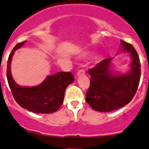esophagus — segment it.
<instances>
[{
	"instance_id": "34e87169",
	"label": "esophagus",
	"mask_w": 149,
	"mask_h": 149,
	"mask_svg": "<svg viewBox=\"0 0 149 149\" xmlns=\"http://www.w3.org/2000/svg\"><path fill=\"white\" fill-rule=\"evenodd\" d=\"M85 73V71L84 70H83V69H81V70H79V71L77 72V76H81V75H84Z\"/></svg>"
}]
</instances>
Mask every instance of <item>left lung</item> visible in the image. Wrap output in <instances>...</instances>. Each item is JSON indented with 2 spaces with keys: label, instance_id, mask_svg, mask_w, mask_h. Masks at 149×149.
<instances>
[{
  "label": "left lung",
  "instance_id": "obj_1",
  "mask_svg": "<svg viewBox=\"0 0 149 149\" xmlns=\"http://www.w3.org/2000/svg\"><path fill=\"white\" fill-rule=\"evenodd\" d=\"M122 51L130 53L132 58L130 70L118 74L111 70L112 57L102 60L88 70L90 86L86 93V101L94 110L111 112L129 103L135 96L141 79V64L132 45L121 41Z\"/></svg>",
  "mask_w": 149,
  "mask_h": 149
}]
</instances>
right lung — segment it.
Masks as SVG:
<instances>
[{
	"label": "right lung",
	"instance_id": "1",
	"mask_svg": "<svg viewBox=\"0 0 149 149\" xmlns=\"http://www.w3.org/2000/svg\"><path fill=\"white\" fill-rule=\"evenodd\" d=\"M26 41L18 43L8 57L7 63V80L16 102L22 108L36 113H54L63 102L65 91L73 82L74 76L70 72H59L47 79L36 86H21L13 79L11 62L14 52L21 48Z\"/></svg>",
	"mask_w": 149,
	"mask_h": 149
}]
</instances>
